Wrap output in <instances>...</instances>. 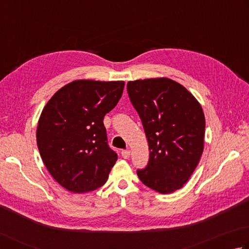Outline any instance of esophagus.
Wrapping results in <instances>:
<instances>
[{
	"label": "esophagus",
	"mask_w": 249,
	"mask_h": 249,
	"mask_svg": "<svg viewBox=\"0 0 249 249\" xmlns=\"http://www.w3.org/2000/svg\"><path fill=\"white\" fill-rule=\"evenodd\" d=\"M122 157L124 158V159H128L130 157V150H123L122 151Z\"/></svg>",
	"instance_id": "obj_1"
}]
</instances>
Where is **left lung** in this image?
<instances>
[{
	"label": "left lung",
	"mask_w": 249,
	"mask_h": 249,
	"mask_svg": "<svg viewBox=\"0 0 249 249\" xmlns=\"http://www.w3.org/2000/svg\"><path fill=\"white\" fill-rule=\"evenodd\" d=\"M130 101L142 122L149 162L138 170L139 179L160 194L182 188L203 151L205 114L197 99L166 77L127 83Z\"/></svg>",
	"instance_id": "1"
}]
</instances>
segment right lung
<instances>
[{
    "label": "right lung",
    "mask_w": 249,
    "mask_h": 249,
    "mask_svg": "<svg viewBox=\"0 0 249 249\" xmlns=\"http://www.w3.org/2000/svg\"><path fill=\"white\" fill-rule=\"evenodd\" d=\"M124 81L74 80L53 94L38 121L37 144L53 178L71 193L101 187L117 160L103 119L122 97Z\"/></svg>",
    "instance_id": "add662e5"
}]
</instances>
